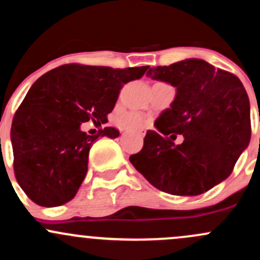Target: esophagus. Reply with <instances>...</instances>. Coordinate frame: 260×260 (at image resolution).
I'll return each instance as SVG.
<instances>
[{
  "mask_svg": "<svg viewBox=\"0 0 260 260\" xmlns=\"http://www.w3.org/2000/svg\"><path fill=\"white\" fill-rule=\"evenodd\" d=\"M136 134H138V135H140V136H144L145 135V131L139 130V131H136Z\"/></svg>",
  "mask_w": 260,
  "mask_h": 260,
  "instance_id": "esophagus-1",
  "label": "esophagus"
}]
</instances>
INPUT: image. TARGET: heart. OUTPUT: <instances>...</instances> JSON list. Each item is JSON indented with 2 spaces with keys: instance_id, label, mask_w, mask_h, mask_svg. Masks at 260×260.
<instances>
[{
  "instance_id": "obj_1",
  "label": "heart",
  "mask_w": 260,
  "mask_h": 260,
  "mask_svg": "<svg viewBox=\"0 0 260 260\" xmlns=\"http://www.w3.org/2000/svg\"><path fill=\"white\" fill-rule=\"evenodd\" d=\"M116 121L120 126L127 130H138L147 125L146 116L139 111H127V113L121 114L118 116Z\"/></svg>"
}]
</instances>
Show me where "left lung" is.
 I'll list each match as a JSON object with an SVG mask.
<instances>
[{
	"instance_id": "1",
	"label": "left lung",
	"mask_w": 260,
	"mask_h": 260,
	"mask_svg": "<svg viewBox=\"0 0 260 260\" xmlns=\"http://www.w3.org/2000/svg\"><path fill=\"white\" fill-rule=\"evenodd\" d=\"M146 77L176 86L174 103L149 130L130 162L160 191L207 192L232 174L250 141V108L239 78L201 59L153 67ZM177 135L184 141L176 145Z\"/></svg>"
}]
</instances>
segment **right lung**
<instances>
[{"instance_id": "right-lung-1", "label": "right lung", "mask_w": 260, "mask_h": 260, "mask_svg": "<svg viewBox=\"0 0 260 260\" xmlns=\"http://www.w3.org/2000/svg\"><path fill=\"white\" fill-rule=\"evenodd\" d=\"M147 69L71 63L36 80L11 126L16 180L33 202L55 207L74 198L94 141L119 136L111 126L88 135L80 125L89 120L104 124L124 84L140 79Z\"/></svg>"}]
</instances>
